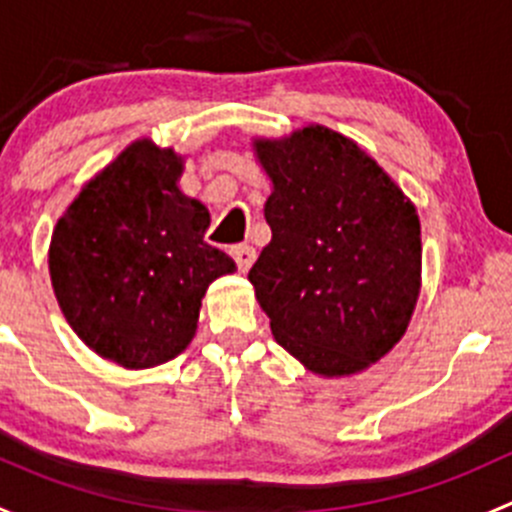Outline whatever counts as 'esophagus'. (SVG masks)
<instances>
[{"label": "esophagus", "mask_w": 512, "mask_h": 512, "mask_svg": "<svg viewBox=\"0 0 512 512\" xmlns=\"http://www.w3.org/2000/svg\"><path fill=\"white\" fill-rule=\"evenodd\" d=\"M232 260L237 262V270L240 272H247L252 267V262H255V247L250 245H235L230 250Z\"/></svg>", "instance_id": "obj_1"}]
</instances>
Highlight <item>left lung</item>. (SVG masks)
I'll use <instances>...</instances> for the list:
<instances>
[{"label": "left lung", "mask_w": 512, "mask_h": 512, "mask_svg": "<svg viewBox=\"0 0 512 512\" xmlns=\"http://www.w3.org/2000/svg\"><path fill=\"white\" fill-rule=\"evenodd\" d=\"M272 230L247 280L277 344L319 376H349L404 337L421 289L414 203L352 138L304 126L255 138Z\"/></svg>", "instance_id": "left-lung-1"}]
</instances>
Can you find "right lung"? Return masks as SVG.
I'll return each instance as SVG.
<instances>
[{
    "label": "right lung",
    "instance_id": "obj_1",
    "mask_svg": "<svg viewBox=\"0 0 512 512\" xmlns=\"http://www.w3.org/2000/svg\"><path fill=\"white\" fill-rule=\"evenodd\" d=\"M183 158L133 141L54 227L49 275L81 342L126 369L175 359L195 337L210 282L235 262L205 242L210 213L178 188Z\"/></svg>",
    "mask_w": 512,
    "mask_h": 512
}]
</instances>
